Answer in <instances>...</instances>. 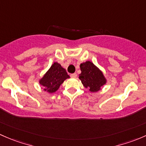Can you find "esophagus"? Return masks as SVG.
<instances>
[{"label": "esophagus", "mask_w": 146, "mask_h": 146, "mask_svg": "<svg viewBox=\"0 0 146 146\" xmlns=\"http://www.w3.org/2000/svg\"><path fill=\"white\" fill-rule=\"evenodd\" d=\"M70 76H71V77H72V78H76V76H77V74H76V73L71 74H70Z\"/></svg>", "instance_id": "esophagus-1"}]
</instances>
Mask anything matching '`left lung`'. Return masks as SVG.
<instances>
[{
  "mask_svg": "<svg viewBox=\"0 0 146 146\" xmlns=\"http://www.w3.org/2000/svg\"><path fill=\"white\" fill-rule=\"evenodd\" d=\"M82 73L79 75V79L85 88H89L91 92H97L100 91L101 87L106 84L107 80L95 64L90 61L82 63L80 64Z\"/></svg>",
  "mask_w": 146,
  "mask_h": 146,
  "instance_id": "left-lung-1",
  "label": "left lung"
}]
</instances>
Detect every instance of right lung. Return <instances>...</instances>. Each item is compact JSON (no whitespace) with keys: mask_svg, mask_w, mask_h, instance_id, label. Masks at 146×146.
Masks as SVG:
<instances>
[{"mask_svg":"<svg viewBox=\"0 0 146 146\" xmlns=\"http://www.w3.org/2000/svg\"><path fill=\"white\" fill-rule=\"evenodd\" d=\"M70 78L65 69L59 63L54 62L47 72L39 80V83L43 86V90L49 94H52L58 91L60 85L65 79Z\"/></svg>","mask_w":146,"mask_h":146,"instance_id":"add662e5","label":"right lung"}]
</instances>
